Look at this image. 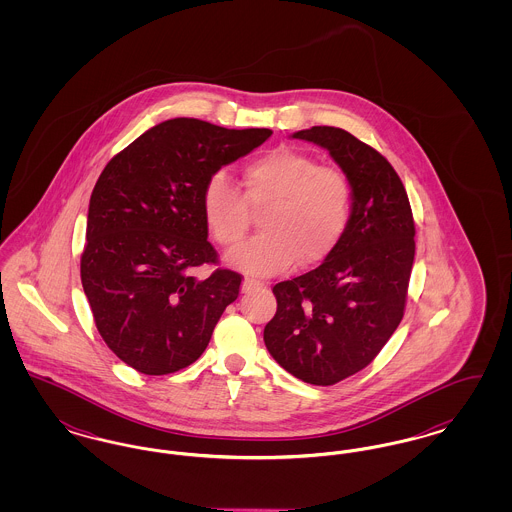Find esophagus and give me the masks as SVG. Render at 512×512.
Instances as JSON below:
<instances>
[{
    "label": "esophagus",
    "instance_id": "obj_1",
    "mask_svg": "<svg viewBox=\"0 0 512 512\" xmlns=\"http://www.w3.org/2000/svg\"><path fill=\"white\" fill-rule=\"evenodd\" d=\"M259 288H261V284H259L257 280H253V278L245 276L244 282H242V292L249 293L253 292V290H259Z\"/></svg>",
    "mask_w": 512,
    "mask_h": 512
}]
</instances>
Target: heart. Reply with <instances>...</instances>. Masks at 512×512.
Listing matches in <instances>:
<instances>
[{"label": "heart", "mask_w": 512, "mask_h": 512, "mask_svg": "<svg viewBox=\"0 0 512 512\" xmlns=\"http://www.w3.org/2000/svg\"><path fill=\"white\" fill-rule=\"evenodd\" d=\"M245 195L224 172H215L201 195L203 217L226 247L238 245L251 224V207L267 205L263 234L228 253V261L259 274L324 261L340 244L351 217V184L336 167L309 153L276 147L245 163Z\"/></svg>", "instance_id": "obj_1"}]
</instances>
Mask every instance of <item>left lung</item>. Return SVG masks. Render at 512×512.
Returning a JSON list of instances; mask_svg holds the SVG:
<instances>
[{"instance_id": "8db88e82", "label": "left lung", "mask_w": 512, "mask_h": 512, "mask_svg": "<svg viewBox=\"0 0 512 512\" xmlns=\"http://www.w3.org/2000/svg\"><path fill=\"white\" fill-rule=\"evenodd\" d=\"M326 149L351 184V217L340 244L297 278L278 282L265 326L272 359L295 378L332 386L363 370L397 330L414 261V220L388 159L334 126L293 132Z\"/></svg>"}]
</instances>
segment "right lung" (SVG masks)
Wrapping results in <instances>:
<instances>
[{
	"label": "right lung",
	"mask_w": 512,
	"mask_h": 512,
	"mask_svg": "<svg viewBox=\"0 0 512 512\" xmlns=\"http://www.w3.org/2000/svg\"><path fill=\"white\" fill-rule=\"evenodd\" d=\"M272 130H228L171 119L146 130L99 174L90 197L82 288L107 347L142 374L195 363L242 276L217 268L201 195L222 167L265 144Z\"/></svg>",
	"instance_id": "1"
}]
</instances>
